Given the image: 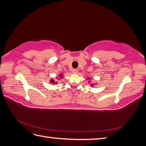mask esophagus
<instances>
[{
  "label": "esophagus",
  "instance_id": "esophagus-1",
  "mask_svg": "<svg viewBox=\"0 0 146 146\" xmlns=\"http://www.w3.org/2000/svg\"><path fill=\"white\" fill-rule=\"evenodd\" d=\"M72 72L73 74H76L78 73V70H76V69H73L72 70Z\"/></svg>",
  "mask_w": 146,
  "mask_h": 146
}]
</instances>
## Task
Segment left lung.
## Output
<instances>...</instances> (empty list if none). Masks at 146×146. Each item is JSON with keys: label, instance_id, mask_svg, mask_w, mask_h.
<instances>
[{"label": "left lung", "instance_id": "left-lung-1", "mask_svg": "<svg viewBox=\"0 0 146 146\" xmlns=\"http://www.w3.org/2000/svg\"><path fill=\"white\" fill-rule=\"evenodd\" d=\"M88 80H89L88 82H89V83H91V80H90V77L88 78ZM95 84H91L90 86H93Z\"/></svg>", "mask_w": 146, "mask_h": 146}]
</instances>
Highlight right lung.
Masks as SVG:
<instances>
[{
  "label": "right lung",
  "instance_id": "1",
  "mask_svg": "<svg viewBox=\"0 0 146 146\" xmlns=\"http://www.w3.org/2000/svg\"><path fill=\"white\" fill-rule=\"evenodd\" d=\"M63 77H64L63 73H60V74H59V75H58V77H57V76H56V79H60V78H63ZM49 82L51 83V84H53L54 85V84H57L58 82H56V81L54 80L53 78H51L50 80H49Z\"/></svg>",
  "mask_w": 146,
  "mask_h": 146
}]
</instances>
